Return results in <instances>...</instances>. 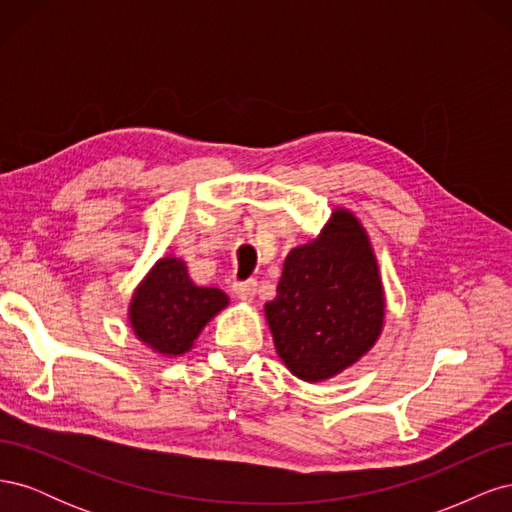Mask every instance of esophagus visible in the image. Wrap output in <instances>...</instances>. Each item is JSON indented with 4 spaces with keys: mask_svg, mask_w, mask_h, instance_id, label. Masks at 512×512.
Returning a JSON list of instances; mask_svg holds the SVG:
<instances>
[{
    "mask_svg": "<svg viewBox=\"0 0 512 512\" xmlns=\"http://www.w3.org/2000/svg\"><path fill=\"white\" fill-rule=\"evenodd\" d=\"M232 290H235L237 299L241 301H252L254 294H256V280H247V282H235L232 284Z\"/></svg>",
    "mask_w": 512,
    "mask_h": 512,
    "instance_id": "34e87169",
    "label": "esophagus"
}]
</instances>
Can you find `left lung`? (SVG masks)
Masks as SVG:
<instances>
[{"label": "left lung", "instance_id": "obj_1", "mask_svg": "<svg viewBox=\"0 0 512 512\" xmlns=\"http://www.w3.org/2000/svg\"><path fill=\"white\" fill-rule=\"evenodd\" d=\"M265 316L280 359L305 382L342 374L378 342L384 324L378 260L348 209H335L314 241L286 256Z\"/></svg>", "mask_w": 512, "mask_h": 512}]
</instances>
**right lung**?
<instances>
[{
  "mask_svg": "<svg viewBox=\"0 0 512 512\" xmlns=\"http://www.w3.org/2000/svg\"><path fill=\"white\" fill-rule=\"evenodd\" d=\"M228 305L220 288L196 286L181 258H160L136 286L128 307L134 335L153 352H188L205 324Z\"/></svg>",
  "mask_w": 512,
  "mask_h": 512,
  "instance_id": "1",
  "label": "right lung"
}]
</instances>
